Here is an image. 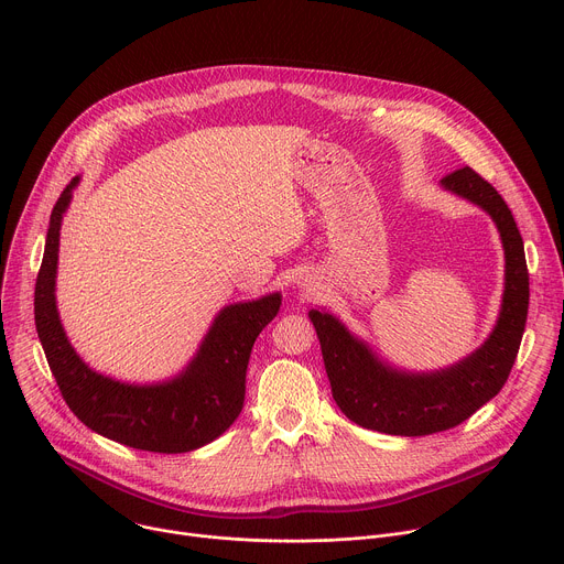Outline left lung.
Wrapping results in <instances>:
<instances>
[{"label":"left lung","instance_id":"1","mask_svg":"<svg viewBox=\"0 0 564 564\" xmlns=\"http://www.w3.org/2000/svg\"><path fill=\"white\" fill-rule=\"evenodd\" d=\"M442 187L479 205L498 225L505 246V294L491 337L459 364L435 372H404L381 364L339 318L310 310L333 397L355 424L388 435H433L466 422L494 399L516 364L529 312V272L513 214L496 187L470 167L442 178Z\"/></svg>","mask_w":564,"mask_h":564}]
</instances>
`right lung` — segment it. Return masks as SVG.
I'll use <instances>...</instances> for the list:
<instances>
[{
  "label": "right lung",
  "mask_w": 564,
  "mask_h": 564,
  "mask_svg": "<svg viewBox=\"0 0 564 564\" xmlns=\"http://www.w3.org/2000/svg\"><path fill=\"white\" fill-rule=\"evenodd\" d=\"M79 178L59 194L35 281V328L48 368L73 415L113 442L151 453H187L214 442L243 411L246 372L259 333L281 294L220 310L192 364L172 381L131 386L94 372L68 344L55 305L59 225Z\"/></svg>",
  "instance_id": "add662e5"
}]
</instances>
